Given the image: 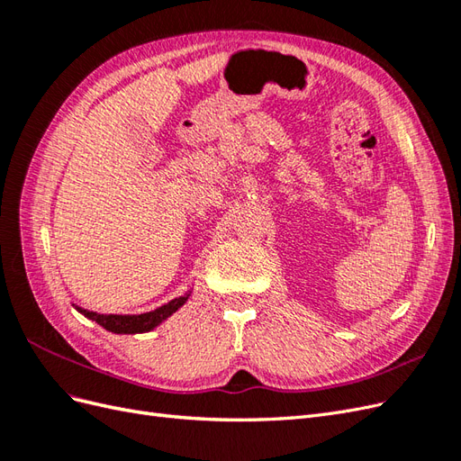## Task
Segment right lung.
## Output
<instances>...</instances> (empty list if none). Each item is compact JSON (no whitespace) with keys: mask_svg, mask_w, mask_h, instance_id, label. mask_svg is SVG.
Wrapping results in <instances>:
<instances>
[{"mask_svg":"<svg viewBox=\"0 0 461 461\" xmlns=\"http://www.w3.org/2000/svg\"><path fill=\"white\" fill-rule=\"evenodd\" d=\"M192 294V290H188L185 296H178L171 302H167L159 308H156L153 312H146V313H136V315H117V313H97V312H88L80 305H75V310L78 313L85 315L90 321H95L97 325L104 327L109 332L115 334H140V332H149L156 329L158 325H161L165 319H169L176 310L183 308V305L188 302Z\"/></svg>","mask_w":461,"mask_h":461,"instance_id":"add662e5","label":"right lung"}]
</instances>
